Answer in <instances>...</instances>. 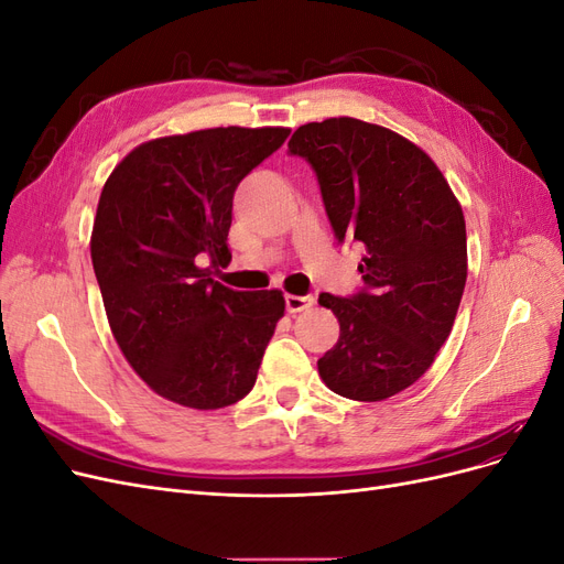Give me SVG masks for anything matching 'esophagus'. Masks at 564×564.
I'll use <instances>...</instances> for the list:
<instances>
[{
    "label": "esophagus",
    "instance_id": "34e87169",
    "mask_svg": "<svg viewBox=\"0 0 564 564\" xmlns=\"http://www.w3.org/2000/svg\"><path fill=\"white\" fill-rule=\"evenodd\" d=\"M284 301H286V311L289 313L308 311V308H313V303H315L313 296H294V294H286Z\"/></svg>",
    "mask_w": 564,
    "mask_h": 564
}]
</instances>
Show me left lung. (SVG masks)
<instances>
[{"label":"left lung","mask_w":564,"mask_h":564,"mask_svg":"<svg viewBox=\"0 0 564 564\" xmlns=\"http://www.w3.org/2000/svg\"><path fill=\"white\" fill-rule=\"evenodd\" d=\"M289 152L315 169L338 242L367 251L362 292L319 294L340 327L317 360L319 377L357 402L398 395L429 371L454 327L468 275L460 204L419 145L362 119L303 124Z\"/></svg>","instance_id":"1"}]
</instances>
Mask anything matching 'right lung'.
Returning a JSON list of instances; mask_svg holds the SVG:
<instances>
[{
  "label": "right lung",
  "instance_id": "right-lung-1",
  "mask_svg": "<svg viewBox=\"0 0 564 564\" xmlns=\"http://www.w3.org/2000/svg\"><path fill=\"white\" fill-rule=\"evenodd\" d=\"M289 135L284 127H216L133 148L108 176L91 263L119 350L162 395L220 409L256 383L284 296L235 292L212 275L230 263L240 181Z\"/></svg>",
  "mask_w": 564,
  "mask_h": 564
}]
</instances>
